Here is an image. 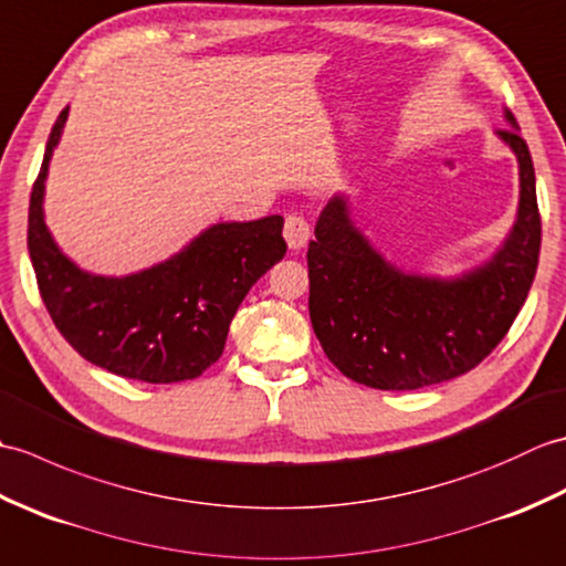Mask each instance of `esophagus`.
<instances>
[{
  "instance_id": "esophagus-1",
  "label": "esophagus",
  "mask_w": 566,
  "mask_h": 566,
  "mask_svg": "<svg viewBox=\"0 0 566 566\" xmlns=\"http://www.w3.org/2000/svg\"><path fill=\"white\" fill-rule=\"evenodd\" d=\"M284 238H286V245H290L292 250H302L308 243L311 226H308V221L304 219V216H298V213L286 216Z\"/></svg>"
}]
</instances>
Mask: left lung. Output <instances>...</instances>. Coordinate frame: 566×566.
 Masks as SVG:
<instances>
[{
  "instance_id": "1",
  "label": "left lung",
  "mask_w": 566,
  "mask_h": 566,
  "mask_svg": "<svg viewBox=\"0 0 566 566\" xmlns=\"http://www.w3.org/2000/svg\"><path fill=\"white\" fill-rule=\"evenodd\" d=\"M499 138L518 160L513 228L486 262L454 276L396 268L369 243L335 195L308 243V314L316 338L347 379L413 391L464 375L503 340L535 280L539 211L533 158L515 116Z\"/></svg>"
}]
</instances>
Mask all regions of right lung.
<instances>
[{
  "mask_svg": "<svg viewBox=\"0 0 566 566\" xmlns=\"http://www.w3.org/2000/svg\"><path fill=\"white\" fill-rule=\"evenodd\" d=\"M70 106L45 143L29 207V255L43 304L75 350L112 375L172 384L197 379L221 357L250 286L286 252L282 216L221 221L134 274L104 276L72 262L45 226L43 197Z\"/></svg>",
  "mask_w": 566,
  "mask_h": 566,
  "instance_id": "1",
  "label": "right lung"
}]
</instances>
